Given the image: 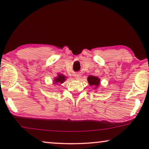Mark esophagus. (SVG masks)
Wrapping results in <instances>:
<instances>
[{
  "label": "esophagus",
  "instance_id": "obj_1",
  "mask_svg": "<svg viewBox=\"0 0 149 149\" xmlns=\"http://www.w3.org/2000/svg\"><path fill=\"white\" fill-rule=\"evenodd\" d=\"M79 77H80V76H79V75H77V76H76V77H75V78H76L77 79H79Z\"/></svg>",
  "mask_w": 149,
  "mask_h": 149
}]
</instances>
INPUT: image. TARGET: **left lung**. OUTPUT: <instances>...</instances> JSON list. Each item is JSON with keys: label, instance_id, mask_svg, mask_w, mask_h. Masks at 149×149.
I'll use <instances>...</instances> for the list:
<instances>
[{"label": "left lung", "instance_id": "8db88e82", "mask_svg": "<svg viewBox=\"0 0 149 149\" xmlns=\"http://www.w3.org/2000/svg\"><path fill=\"white\" fill-rule=\"evenodd\" d=\"M87 81H88L89 84L90 86H94L95 88H97L100 85V79L97 77H94L92 75L88 77L87 78Z\"/></svg>", "mask_w": 149, "mask_h": 149}]
</instances>
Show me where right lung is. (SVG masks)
Returning a JSON list of instances; mask_svg holds the SVG:
<instances>
[{
  "instance_id": "obj_1",
  "label": "right lung",
  "mask_w": 149,
  "mask_h": 149,
  "mask_svg": "<svg viewBox=\"0 0 149 149\" xmlns=\"http://www.w3.org/2000/svg\"><path fill=\"white\" fill-rule=\"evenodd\" d=\"M66 80V77L64 76L63 74H59L58 75V77H56V78H55L54 79V83H63L64 82V81Z\"/></svg>"
}]
</instances>
